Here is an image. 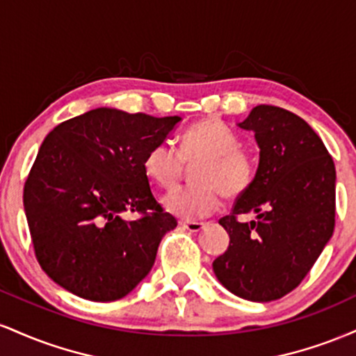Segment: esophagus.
<instances>
[{
    "label": "esophagus",
    "mask_w": 356,
    "mask_h": 356,
    "mask_svg": "<svg viewBox=\"0 0 356 356\" xmlns=\"http://www.w3.org/2000/svg\"><path fill=\"white\" fill-rule=\"evenodd\" d=\"M179 226H181L182 229H187L191 232H197V231L202 229L204 224L197 222V220H181V222H179Z\"/></svg>",
    "instance_id": "esophagus-1"
}]
</instances>
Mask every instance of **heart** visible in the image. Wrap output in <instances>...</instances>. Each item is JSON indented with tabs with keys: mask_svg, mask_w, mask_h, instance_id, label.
<instances>
[{
	"mask_svg": "<svg viewBox=\"0 0 356 356\" xmlns=\"http://www.w3.org/2000/svg\"><path fill=\"white\" fill-rule=\"evenodd\" d=\"M192 186L177 187L165 194L164 206L182 219L209 216L219 207L220 194L227 199L241 197L251 189L257 175V159L241 137L222 122L207 118L187 127L181 144L170 142L152 145L144 159L147 177L170 189L182 179L187 165H194Z\"/></svg>",
	"mask_w": 356,
	"mask_h": 356,
	"instance_id": "obj_1",
	"label": "heart"
}]
</instances>
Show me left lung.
Returning <instances> with one entry per match:
<instances>
[{
  "label": "left lung",
  "instance_id": "left-lung-1",
  "mask_svg": "<svg viewBox=\"0 0 356 356\" xmlns=\"http://www.w3.org/2000/svg\"><path fill=\"white\" fill-rule=\"evenodd\" d=\"M241 129L259 145L254 184L219 224L229 248L212 263L218 280L249 301L280 300L300 286L334 229V164L321 138L289 110L257 105ZM251 211V223L238 220Z\"/></svg>",
  "mask_w": 356,
  "mask_h": 356
}]
</instances>
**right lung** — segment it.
I'll use <instances>...</instances> for the list:
<instances>
[{
    "instance_id": "add662e5",
    "label": "right lung",
    "mask_w": 356,
    "mask_h": 356,
    "mask_svg": "<svg viewBox=\"0 0 356 356\" xmlns=\"http://www.w3.org/2000/svg\"><path fill=\"white\" fill-rule=\"evenodd\" d=\"M179 120L95 108L44 138L23 204L36 261L61 288L107 303L149 275L177 220L154 197L144 159ZM127 210L139 218L122 220Z\"/></svg>"
}]
</instances>
